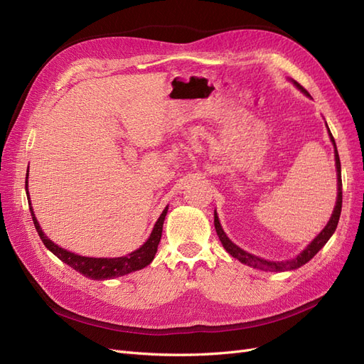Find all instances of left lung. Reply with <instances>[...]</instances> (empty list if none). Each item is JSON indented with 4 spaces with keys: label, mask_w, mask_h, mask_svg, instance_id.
<instances>
[{
    "label": "left lung",
    "mask_w": 364,
    "mask_h": 364,
    "mask_svg": "<svg viewBox=\"0 0 364 364\" xmlns=\"http://www.w3.org/2000/svg\"><path fill=\"white\" fill-rule=\"evenodd\" d=\"M291 82L297 87V90H301L305 95L310 97L308 91L304 90V87L299 83H297L296 80H291ZM326 127H328V124H326ZM328 134H329V138H331L333 144H334V158H336V168H337V191L338 193H337V202H336V206H334V211L331 214V218H329V222L326 223V226L323 228L322 232L318 234L311 241V243L308 245L296 258L285 259V261H269V259H262L259 257L252 255V253H247L246 250L240 249L237 245H234L232 241H230L226 237L222 225H220L218 215H217V213H214V226H215V230H217V235H218L220 241H222L223 247L228 250V253H230V255H232L234 258H237L238 261H241L243 264H247V266H250V267H255V269H259V270H266V272H285V270L299 269L301 266H304L305 262L310 261L316 255V253L326 245V241L331 238V235L334 234V230H336V228L338 225L340 213H341V167H340V158H338L336 141H334V138L331 135V130H329V127H328Z\"/></svg>",
    "instance_id": "8db88e82"
}]
</instances>
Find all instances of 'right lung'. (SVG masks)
I'll return each instance as SVG.
<instances>
[{"label":"right lung","instance_id":"right-lung-1","mask_svg":"<svg viewBox=\"0 0 364 364\" xmlns=\"http://www.w3.org/2000/svg\"><path fill=\"white\" fill-rule=\"evenodd\" d=\"M26 178H27L26 179V193H27V199L30 202L28 171L26 174ZM167 211H168V206H165L162 214L158 218V222L155 223V228H153V230H151L149 240L135 252L129 253V255H126V257H118V258H90V257L77 255V253L68 252L63 247L54 245L53 241L42 232V229L38 223L35 213H33L31 203H30V213H31L33 223H35V228L42 240V243L46 245V247L48 250H51L54 255H56L59 259H62L65 264H68L70 267L82 273L83 277L97 279V281L124 277V274H127V273L136 272V270H141L146 266H149V264L153 261V258H155V253L158 250V245H159L161 235H162V225H164L165 215H167Z\"/></svg>","mask_w":364,"mask_h":364}]
</instances>
